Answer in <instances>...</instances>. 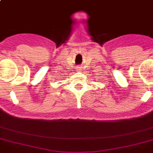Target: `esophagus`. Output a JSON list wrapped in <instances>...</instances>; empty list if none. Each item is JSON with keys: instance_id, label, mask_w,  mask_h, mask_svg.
Masks as SVG:
<instances>
[{"instance_id": "34e87169", "label": "esophagus", "mask_w": 153, "mask_h": 153, "mask_svg": "<svg viewBox=\"0 0 153 153\" xmlns=\"http://www.w3.org/2000/svg\"><path fill=\"white\" fill-rule=\"evenodd\" d=\"M81 70H82L81 67H78V71H81Z\"/></svg>"}]
</instances>
